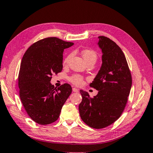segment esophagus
Instances as JSON below:
<instances>
[{"label":"esophagus","instance_id":"1","mask_svg":"<svg viewBox=\"0 0 153 153\" xmlns=\"http://www.w3.org/2000/svg\"><path fill=\"white\" fill-rule=\"evenodd\" d=\"M72 90H73V91H74V92H78L79 91V90L77 88H72Z\"/></svg>","mask_w":153,"mask_h":153}]
</instances>
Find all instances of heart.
I'll return each instance as SVG.
<instances>
[{"instance_id": "obj_1", "label": "heart", "mask_w": 153, "mask_h": 153, "mask_svg": "<svg viewBox=\"0 0 153 153\" xmlns=\"http://www.w3.org/2000/svg\"><path fill=\"white\" fill-rule=\"evenodd\" d=\"M82 56L84 57L85 62L88 63L90 62H96L97 57H98V55H97V53L92 49H85L82 51ZM70 57L71 55H68L65 58L64 61H63V65H66L68 64ZM69 80L73 84L79 85L82 84L83 82H84V77L78 74H74L69 77Z\"/></svg>"}]
</instances>
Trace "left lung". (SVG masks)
I'll return each mask as SVG.
<instances>
[{"mask_svg": "<svg viewBox=\"0 0 153 153\" xmlns=\"http://www.w3.org/2000/svg\"><path fill=\"white\" fill-rule=\"evenodd\" d=\"M102 51V65L90 86L98 90L96 96L80 90L82 101L79 105L82 120L91 128L101 129L120 117L128 101L132 76L123 51L117 44L104 36H99Z\"/></svg>", "mask_w": 153, "mask_h": 153, "instance_id": "8db88e82", "label": "left lung"}]
</instances>
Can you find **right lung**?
<instances>
[{"mask_svg":"<svg viewBox=\"0 0 153 153\" xmlns=\"http://www.w3.org/2000/svg\"><path fill=\"white\" fill-rule=\"evenodd\" d=\"M74 45L57 37H47L30 45L23 57L19 74V96L29 117L41 125L56 121L72 88H55L53 74L63 68V50Z\"/></svg>","mask_w":153,"mask_h":153,"instance_id":"add662e5","label":"right lung"}]
</instances>
